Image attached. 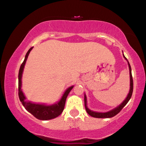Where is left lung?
<instances>
[{"label": "left lung", "instance_id": "8db88e82", "mask_svg": "<svg viewBox=\"0 0 146 146\" xmlns=\"http://www.w3.org/2000/svg\"><path fill=\"white\" fill-rule=\"evenodd\" d=\"M123 58H125V60H127L128 64V66H129V71H130V91H129V93L127 96V98L125 99V100L123 101L122 103L120 104L119 106L116 107L114 109L110 110L108 112H106V113H98V112H95V111H92L90 110L89 108L87 107V102H86V95L84 94V105H85V108H86V110L87 112V113L88 115H90L91 117H95V118H110V117H113L115 115H117L120 111H121L122 108L126 105V104L128 103L130 99L132 97V91H133V80H132V73H131V67H130V65L129 64L128 60L126 59V58L124 56V55L123 54Z\"/></svg>", "mask_w": 146, "mask_h": 146}]
</instances>
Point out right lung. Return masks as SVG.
Returning a JSON list of instances; mask_svg holds the SVG:
<instances>
[{"label":"right lung","instance_id":"obj_1","mask_svg":"<svg viewBox=\"0 0 146 146\" xmlns=\"http://www.w3.org/2000/svg\"><path fill=\"white\" fill-rule=\"evenodd\" d=\"M32 48L33 47L30 48L29 51H27L26 56H25L24 61L22 63L21 67H20L19 73H18V96H19L20 101L22 102L25 109L27 110L28 112H29L31 114H32L36 118L40 120L52 119H54L58 117L60 114L62 113L64 108L66 98H67L68 93H70L72 88H73V86H71L69 88H68L63 94L61 100L58 103L54 104L45 105L41 104H35L31 102L26 101V98H25L24 93H23L21 89V80L25 63H26L30 51H31Z\"/></svg>","mask_w":146,"mask_h":146}]
</instances>
